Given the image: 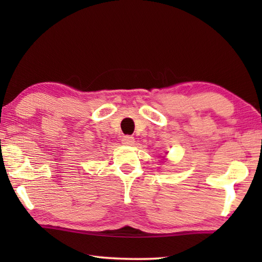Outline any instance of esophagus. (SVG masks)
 <instances>
[{
  "label": "esophagus",
  "instance_id": "1",
  "mask_svg": "<svg viewBox=\"0 0 262 262\" xmlns=\"http://www.w3.org/2000/svg\"><path fill=\"white\" fill-rule=\"evenodd\" d=\"M121 142H122V144H125V145H133V144H134V142H135V139L130 135H126V136L122 137Z\"/></svg>",
  "mask_w": 262,
  "mask_h": 262
}]
</instances>
